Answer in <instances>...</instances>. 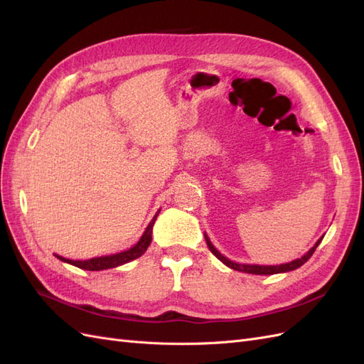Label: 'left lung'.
<instances>
[{
  "label": "left lung",
  "instance_id": "obj_1",
  "mask_svg": "<svg viewBox=\"0 0 364 364\" xmlns=\"http://www.w3.org/2000/svg\"><path fill=\"white\" fill-rule=\"evenodd\" d=\"M204 237H205V242H207V247H209V250L220 259V261L223 262V264H225L227 267H230V268H233V269H237V272H244V273H250V274H277V273H287V272H293V269H296V268H299V267H302L308 259L313 256V253L316 252V248H317V245L321 242V240H323V236L320 237V240L316 242V245L311 248V250L306 253V255H304L302 257H299V259H296V261H293V262H288V264H282V265H248V264H236V262H233V261H230V259H227L225 256H223L220 252L216 250V248L212 245V242H210V240L209 237H207V235H204Z\"/></svg>",
  "mask_w": 364,
  "mask_h": 364
}]
</instances>
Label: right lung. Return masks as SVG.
<instances>
[{
  "label": "right lung",
  "instance_id": "1",
  "mask_svg": "<svg viewBox=\"0 0 364 364\" xmlns=\"http://www.w3.org/2000/svg\"><path fill=\"white\" fill-rule=\"evenodd\" d=\"M160 210L154 215L152 221L149 223V225L146 227V230H144V233L141 235L140 241L131 247L129 250L127 252H122V253H116V255H109V256H100V257H92V259H87V261H73V259H67V257H62V256H58V259H60L62 262H67V264H71L75 265L77 268H82V269H88V272H100V269H108V268H116L119 265H123V264H128L131 261H134V259L140 257L144 252L148 250V247L152 241V227H154V223L155 220H157Z\"/></svg>",
  "mask_w": 364,
  "mask_h": 364
}]
</instances>
